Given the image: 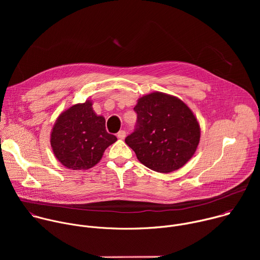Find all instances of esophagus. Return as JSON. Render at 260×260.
Wrapping results in <instances>:
<instances>
[{"instance_id": "1", "label": "esophagus", "mask_w": 260, "mask_h": 260, "mask_svg": "<svg viewBox=\"0 0 260 260\" xmlns=\"http://www.w3.org/2000/svg\"><path fill=\"white\" fill-rule=\"evenodd\" d=\"M125 136H126L125 131H119V132L117 133V138L120 139V140H123V139L125 138Z\"/></svg>"}]
</instances>
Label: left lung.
I'll return each mask as SVG.
<instances>
[{
  "label": "left lung",
  "instance_id": "obj_1",
  "mask_svg": "<svg viewBox=\"0 0 260 260\" xmlns=\"http://www.w3.org/2000/svg\"><path fill=\"white\" fill-rule=\"evenodd\" d=\"M137 127L125 138L145 167L158 173L179 170L196 153L200 123L191 109L177 96L155 91L138 100Z\"/></svg>",
  "mask_w": 260,
  "mask_h": 260
}]
</instances>
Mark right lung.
I'll return each mask as SVG.
<instances>
[{
	"instance_id": "obj_1",
	"label": "right lung",
	"mask_w": 260,
	"mask_h": 260,
	"mask_svg": "<svg viewBox=\"0 0 260 260\" xmlns=\"http://www.w3.org/2000/svg\"><path fill=\"white\" fill-rule=\"evenodd\" d=\"M105 123V118L95 114L90 100L64 110L50 134L54 156L70 170L94 167L107 148L117 141L114 135L107 133Z\"/></svg>"
}]
</instances>
